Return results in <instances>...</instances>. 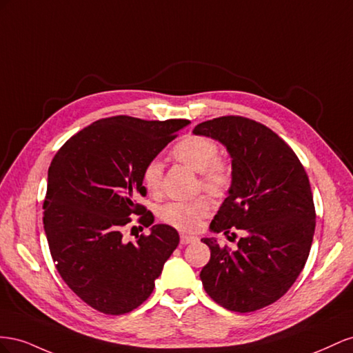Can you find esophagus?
<instances>
[{
	"instance_id": "34e87169",
	"label": "esophagus",
	"mask_w": 353,
	"mask_h": 353,
	"mask_svg": "<svg viewBox=\"0 0 353 353\" xmlns=\"http://www.w3.org/2000/svg\"><path fill=\"white\" fill-rule=\"evenodd\" d=\"M198 238L194 236V235H186V234H180V243H182L183 245L186 244H190V243H195Z\"/></svg>"
}]
</instances>
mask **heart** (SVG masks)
<instances>
[{
    "label": "heart",
    "mask_w": 353,
    "mask_h": 353,
    "mask_svg": "<svg viewBox=\"0 0 353 353\" xmlns=\"http://www.w3.org/2000/svg\"><path fill=\"white\" fill-rule=\"evenodd\" d=\"M174 159L199 173V182L208 192L221 195L229 188L232 174L225 159L219 158V146L204 136H188L171 150ZM163 164L150 159L142 170V183L150 195H159ZM207 198L171 201L159 208L158 216L164 223L182 230H194L210 214Z\"/></svg>",
    "instance_id": "1"
}]
</instances>
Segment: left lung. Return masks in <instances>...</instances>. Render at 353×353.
<instances>
[{"label":"left lung","mask_w":353,"mask_h":353,"mask_svg":"<svg viewBox=\"0 0 353 353\" xmlns=\"http://www.w3.org/2000/svg\"><path fill=\"white\" fill-rule=\"evenodd\" d=\"M194 134L219 140L232 161V183L210 230L243 232L235 250L201 239L211 251L199 274L204 290L241 314L269 306L294 284L309 257L316 216L306 171L283 139L253 119L214 118Z\"/></svg>","instance_id":"obj_1"}]
</instances>
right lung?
<instances>
[{
	"label": "right lung",
	"instance_id": "1",
	"mask_svg": "<svg viewBox=\"0 0 353 353\" xmlns=\"http://www.w3.org/2000/svg\"><path fill=\"white\" fill-rule=\"evenodd\" d=\"M188 124L99 119L70 137L50 164L43 205L50 253L68 287L99 312L123 315L142 305L179 245L168 225H154L134 243L123 229L133 214L146 228L154 223V214L136 203L146 195L142 170Z\"/></svg>",
	"mask_w": 353,
	"mask_h": 353
}]
</instances>
